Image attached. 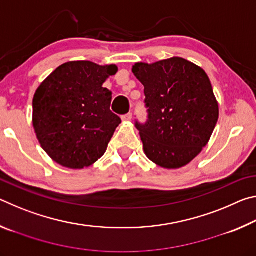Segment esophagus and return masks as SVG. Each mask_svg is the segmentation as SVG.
<instances>
[{
  "label": "esophagus",
  "instance_id": "34e87169",
  "mask_svg": "<svg viewBox=\"0 0 256 256\" xmlns=\"http://www.w3.org/2000/svg\"><path fill=\"white\" fill-rule=\"evenodd\" d=\"M132 120V114L131 112H128V114H125L122 116V120H124V122H130V120Z\"/></svg>",
  "mask_w": 256,
  "mask_h": 256
}]
</instances>
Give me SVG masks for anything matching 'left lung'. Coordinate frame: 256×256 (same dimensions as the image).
<instances>
[{
	"label": "left lung",
	"instance_id": "1",
	"mask_svg": "<svg viewBox=\"0 0 256 256\" xmlns=\"http://www.w3.org/2000/svg\"><path fill=\"white\" fill-rule=\"evenodd\" d=\"M132 72L144 86L148 120L136 126L146 157L167 170L185 166L206 146L218 122L209 76L182 58L136 63Z\"/></svg>",
	"mask_w": 256,
	"mask_h": 256
}]
</instances>
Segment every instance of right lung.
Wrapping results in <instances>:
<instances>
[{
  "instance_id": "obj_1",
  "label": "right lung",
  "mask_w": 256,
  "mask_h": 256,
  "mask_svg": "<svg viewBox=\"0 0 256 256\" xmlns=\"http://www.w3.org/2000/svg\"><path fill=\"white\" fill-rule=\"evenodd\" d=\"M116 72L114 64L73 60L38 86L32 124L42 148L54 162L81 170L105 154L120 118L110 110L112 92L102 84Z\"/></svg>"
}]
</instances>
